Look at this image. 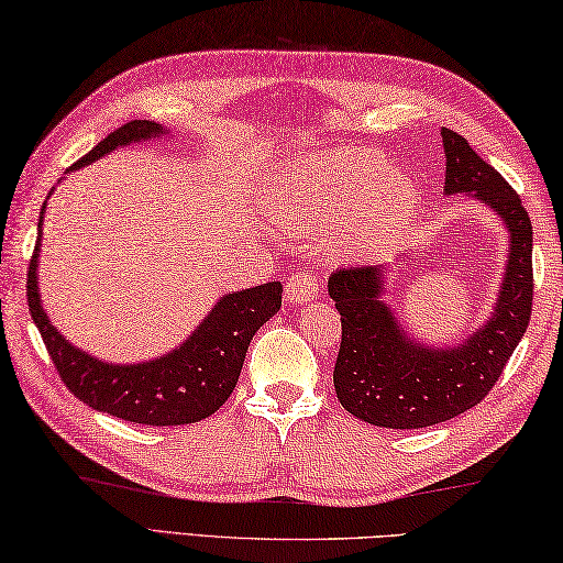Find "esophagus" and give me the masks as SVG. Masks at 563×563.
I'll return each mask as SVG.
<instances>
[{"label":"esophagus","instance_id":"1","mask_svg":"<svg viewBox=\"0 0 563 563\" xmlns=\"http://www.w3.org/2000/svg\"><path fill=\"white\" fill-rule=\"evenodd\" d=\"M321 284L311 272H294L287 279V299L294 303H307L319 297Z\"/></svg>","mask_w":563,"mask_h":563}]
</instances>
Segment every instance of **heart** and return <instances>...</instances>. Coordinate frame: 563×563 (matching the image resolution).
Wrapping results in <instances>:
<instances>
[{
  "mask_svg": "<svg viewBox=\"0 0 563 563\" xmlns=\"http://www.w3.org/2000/svg\"><path fill=\"white\" fill-rule=\"evenodd\" d=\"M413 209L404 174L376 154L331 152L294 159L264 197V211L287 234L324 232L349 254H374L391 244Z\"/></svg>",
  "mask_w": 563,
  "mask_h": 563,
  "instance_id": "obj_1",
  "label": "heart"
}]
</instances>
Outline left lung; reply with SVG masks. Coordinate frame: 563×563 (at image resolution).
<instances>
[{
	"instance_id": "8db88e82",
	"label": "left lung",
	"mask_w": 563,
	"mask_h": 563,
	"mask_svg": "<svg viewBox=\"0 0 563 563\" xmlns=\"http://www.w3.org/2000/svg\"><path fill=\"white\" fill-rule=\"evenodd\" d=\"M446 195H474L504 219L511 234L494 317L459 346H421L404 336L382 301L384 266H346L329 276V297L342 314L334 389L356 419L386 429H421L449 421L484 401L519 346L533 301V229L521 197L462 134L441 129Z\"/></svg>"
}]
</instances>
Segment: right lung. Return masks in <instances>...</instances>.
<instances>
[{"label":"right lung","mask_w":563,"mask_h":563,"mask_svg":"<svg viewBox=\"0 0 563 563\" xmlns=\"http://www.w3.org/2000/svg\"><path fill=\"white\" fill-rule=\"evenodd\" d=\"M159 134V124L134 119L104 136L95 150L71 164V169L85 167L117 146L152 140ZM42 219L44 207L36 234H42ZM36 256H40V236L26 272V301L59 379L87 407L146 427H179L211 417L234 391L256 329L266 324L282 307V282L229 294L217 301L195 334L172 354L144 364H107L74 349L52 327L36 291Z\"/></svg>","instance_id":"obj_1"}]
</instances>
